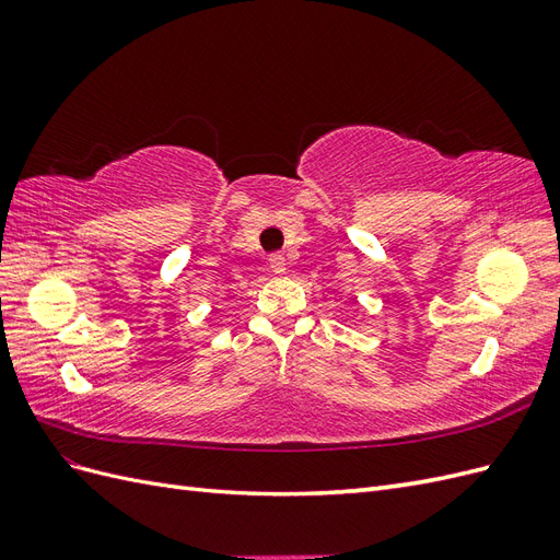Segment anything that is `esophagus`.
<instances>
[{
    "label": "esophagus",
    "mask_w": 560,
    "mask_h": 560,
    "mask_svg": "<svg viewBox=\"0 0 560 560\" xmlns=\"http://www.w3.org/2000/svg\"><path fill=\"white\" fill-rule=\"evenodd\" d=\"M268 266H270V270H273L276 276H284L287 273V259L282 257V254H270Z\"/></svg>",
    "instance_id": "34e87169"
}]
</instances>
